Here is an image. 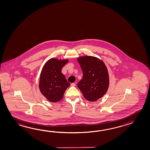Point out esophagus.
Here are the masks:
<instances>
[{
    "instance_id": "esophagus-1",
    "label": "esophagus",
    "mask_w": 150,
    "mask_h": 150,
    "mask_svg": "<svg viewBox=\"0 0 150 150\" xmlns=\"http://www.w3.org/2000/svg\"><path fill=\"white\" fill-rule=\"evenodd\" d=\"M71 86L74 87V86H76V83H72L71 84Z\"/></svg>"
}]
</instances>
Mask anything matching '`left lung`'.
<instances>
[{"mask_svg": "<svg viewBox=\"0 0 150 150\" xmlns=\"http://www.w3.org/2000/svg\"><path fill=\"white\" fill-rule=\"evenodd\" d=\"M77 61L83 71V78L77 86L85 99L96 101L105 94L109 86V75L103 62L98 58L86 56Z\"/></svg>", "mask_w": 150, "mask_h": 150, "instance_id": "8db88e82", "label": "left lung"}]
</instances>
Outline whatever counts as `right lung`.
<instances>
[{"label": "right lung", "mask_w": 150, "mask_h": 150, "mask_svg": "<svg viewBox=\"0 0 150 150\" xmlns=\"http://www.w3.org/2000/svg\"><path fill=\"white\" fill-rule=\"evenodd\" d=\"M67 62L68 60L52 58L47 62L42 69L39 88L42 94L50 102L60 101L70 85L61 71Z\"/></svg>", "instance_id": "add662e5"}]
</instances>
